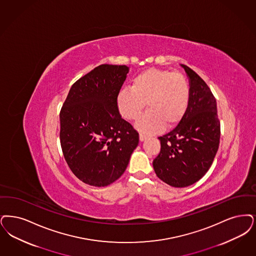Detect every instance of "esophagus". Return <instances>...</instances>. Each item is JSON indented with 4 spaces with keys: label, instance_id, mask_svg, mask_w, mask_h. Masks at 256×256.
Returning <instances> with one entry per match:
<instances>
[{
    "label": "esophagus",
    "instance_id": "obj_1",
    "mask_svg": "<svg viewBox=\"0 0 256 256\" xmlns=\"http://www.w3.org/2000/svg\"><path fill=\"white\" fill-rule=\"evenodd\" d=\"M139 139H140V141H141V142H143V141H144V140L146 139V136L144 134L140 133V135H139Z\"/></svg>",
    "mask_w": 256,
    "mask_h": 256
}]
</instances>
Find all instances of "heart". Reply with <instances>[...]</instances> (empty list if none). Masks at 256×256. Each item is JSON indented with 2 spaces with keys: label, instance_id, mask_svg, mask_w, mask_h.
<instances>
[{
  "label": "heart",
  "instance_id": "b5f03b06",
  "mask_svg": "<svg viewBox=\"0 0 256 256\" xmlns=\"http://www.w3.org/2000/svg\"><path fill=\"white\" fill-rule=\"evenodd\" d=\"M190 84L183 74L159 68L138 73L132 88L126 86L117 94V106L124 118L136 120L146 104L150 108L136 128L144 133H155L180 123L188 110Z\"/></svg>",
  "mask_w": 256,
  "mask_h": 256
}]
</instances>
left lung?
<instances>
[{"label": "left lung", "instance_id": "8db88e82", "mask_svg": "<svg viewBox=\"0 0 256 256\" xmlns=\"http://www.w3.org/2000/svg\"><path fill=\"white\" fill-rule=\"evenodd\" d=\"M188 78L190 98L184 118L170 132L159 137L161 150L152 162L166 184L184 188L210 170L220 142V122L214 94L192 68L181 64Z\"/></svg>", "mask_w": 256, "mask_h": 256}]
</instances>
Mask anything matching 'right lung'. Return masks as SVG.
I'll return each instance as SVG.
<instances>
[{
  "label": "right lung",
  "instance_id": "right-lung-1",
  "mask_svg": "<svg viewBox=\"0 0 256 256\" xmlns=\"http://www.w3.org/2000/svg\"><path fill=\"white\" fill-rule=\"evenodd\" d=\"M130 68L101 64L74 82L60 112L64 159L86 184L106 186L124 172L139 134L121 117L117 94Z\"/></svg>",
  "mask_w": 256,
  "mask_h": 256
}]
</instances>
